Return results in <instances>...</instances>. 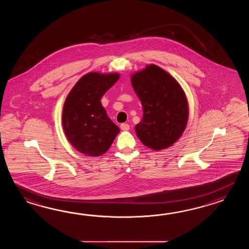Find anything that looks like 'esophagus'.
<instances>
[{"label": "esophagus", "mask_w": 249, "mask_h": 249, "mask_svg": "<svg viewBox=\"0 0 249 249\" xmlns=\"http://www.w3.org/2000/svg\"><path fill=\"white\" fill-rule=\"evenodd\" d=\"M120 128L122 129L123 131H128L130 129V125L128 124H121Z\"/></svg>", "instance_id": "34e87169"}]
</instances>
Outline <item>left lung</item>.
Returning <instances> with one entry per match:
<instances>
[{
    "label": "left lung",
    "instance_id": "8db88e82",
    "mask_svg": "<svg viewBox=\"0 0 249 249\" xmlns=\"http://www.w3.org/2000/svg\"><path fill=\"white\" fill-rule=\"evenodd\" d=\"M131 82L143 108L142 119L135 125L138 138L154 150L172 146L184 132L189 117L182 88L153 64L132 74Z\"/></svg>",
    "mask_w": 249,
    "mask_h": 249
}]
</instances>
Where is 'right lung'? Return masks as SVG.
I'll list each match as a JSON object with an SVG mask.
<instances>
[{
  "mask_svg": "<svg viewBox=\"0 0 249 249\" xmlns=\"http://www.w3.org/2000/svg\"><path fill=\"white\" fill-rule=\"evenodd\" d=\"M119 74L90 72L75 84L64 103L62 124L69 142L81 153L99 157L110 148L120 129L101 105V99Z\"/></svg>",
  "mask_w": 249,
  "mask_h": 249,
  "instance_id": "add662e5",
  "label": "right lung"
}]
</instances>
